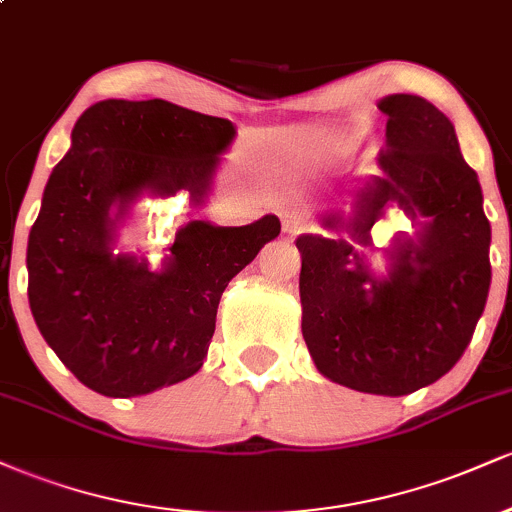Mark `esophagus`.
<instances>
[{"instance_id": "34e87169", "label": "esophagus", "mask_w": 512, "mask_h": 512, "mask_svg": "<svg viewBox=\"0 0 512 512\" xmlns=\"http://www.w3.org/2000/svg\"><path fill=\"white\" fill-rule=\"evenodd\" d=\"M281 226H284V231L289 233V236H298V233H303L305 228L310 226V221L308 216H305V211L286 209L284 214H281Z\"/></svg>"}]
</instances>
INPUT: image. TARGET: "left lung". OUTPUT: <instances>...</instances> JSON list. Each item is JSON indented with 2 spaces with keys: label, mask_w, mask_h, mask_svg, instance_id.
<instances>
[{
  "label": "left lung",
  "mask_w": 512,
  "mask_h": 512,
  "mask_svg": "<svg viewBox=\"0 0 512 512\" xmlns=\"http://www.w3.org/2000/svg\"><path fill=\"white\" fill-rule=\"evenodd\" d=\"M380 151L385 178L358 195L354 219L327 216L370 245L387 199L426 219L419 245L402 243L387 279H373L346 240L301 236L303 339L332 383L370 395H409L460 361L491 286V226L477 173L464 163L452 122L433 103L395 93Z\"/></svg>",
  "instance_id": "1"
}]
</instances>
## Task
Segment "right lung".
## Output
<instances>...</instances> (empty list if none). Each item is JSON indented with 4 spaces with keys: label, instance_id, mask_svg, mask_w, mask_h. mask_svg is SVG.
<instances>
[{
    "label": "right lung",
    "instance_id": "1",
    "mask_svg": "<svg viewBox=\"0 0 512 512\" xmlns=\"http://www.w3.org/2000/svg\"><path fill=\"white\" fill-rule=\"evenodd\" d=\"M236 129L154 101H101L72 129L28 236V303L40 334L93 392L139 397L202 368L228 281L279 236L276 216L240 228L192 221L163 272L113 257L115 219L142 192L199 202Z\"/></svg>",
    "mask_w": 512,
    "mask_h": 512
}]
</instances>
